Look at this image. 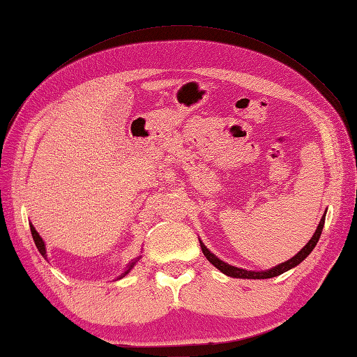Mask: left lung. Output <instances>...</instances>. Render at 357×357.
<instances>
[{
    "mask_svg": "<svg viewBox=\"0 0 357 357\" xmlns=\"http://www.w3.org/2000/svg\"><path fill=\"white\" fill-rule=\"evenodd\" d=\"M324 221H326V213L323 215V218H321L318 227H317V230L314 233V236L310 238V241L298 251L297 255H295L292 259L286 260V262H283L280 265H277V266H274L271 269H266V271H247V269H242V268H238V266H231L229 264L222 262L221 259L216 257L212 253V251H208V248L203 244L202 241H199V247H202L203 255L206 256V259L208 260V262H211L213 266L218 268L220 271L224 273L225 275L234 277V279H271V277L280 275V274L288 271V269L300 265L303 260L312 253V250H314L315 245L318 244V239L321 236V231H323V227H324Z\"/></svg>",
    "mask_w": 357,
    "mask_h": 357,
    "instance_id": "left-lung-1",
    "label": "left lung"
}]
</instances>
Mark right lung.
Masks as SVG:
<instances>
[{
  "instance_id": "right-lung-1",
  "label": "right lung",
  "mask_w": 357,
  "mask_h": 357,
  "mask_svg": "<svg viewBox=\"0 0 357 357\" xmlns=\"http://www.w3.org/2000/svg\"><path fill=\"white\" fill-rule=\"evenodd\" d=\"M30 230H31V236H33V241H34V244H36V247H38V250H39V253L43 256V257H45L47 259V250H45V242H43L42 241V238L39 236V233L36 231V229H34L33 227V225L30 224ZM139 257H141V256H139ZM139 257H136L135 260H132V262H130L128 264V266H127V269H126V271L123 273V274H121V277H124V275H127L130 271H132V268L136 265V262H137V260H139ZM121 277H119V279H121Z\"/></svg>"
}]
</instances>
